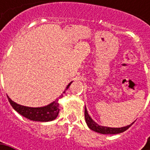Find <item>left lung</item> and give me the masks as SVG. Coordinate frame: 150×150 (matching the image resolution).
I'll use <instances>...</instances> for the list:
<instances>
[{
	"label": "left lung",
	"mask_w": 150,
	"mask_h": 150,
	"mask_svg": "<svg viewBox=\"0 0 150 150\" xmlns=\"http://www.w3.org/2000/svg\"><path fill=\"white\" fill-rule=\"evenodd\" d=\"M85 120H86V123L88 124V126L89 127L90 129L93 130L95 132H98V133H100V134H120V133H123L125 130H127L132 124H131L126 127H123V128H108V127H103V126H100L98 124H96L95 122L91 118L88 113V111H87V108L85 107Z\"/></svg>",
	"instance_id": "obj_1"
}]
</instances>
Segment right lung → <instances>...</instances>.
I'll return each mask as SVG.
<instances>
[{
  "mask_svg": "<svg viewBox=\"0 0 150 150\" xmlns=\"http://www.w3.org/2000/svg\"><path fill=\"white\" fill-rule=\"evenodd\" d=\"M71 83H70L67 85V88H68V87L70 86ZM62 95H63V93L61 95V97H62ZM7 98H8L11 105L12 106V108L16 112H19L21 115H22L23 117L28 118L30 120H33V121H40V122L52 121V120H54L55 118L57 117L58 112H59L58 99L55 100L53 103H50V104L45 107L29 108V107L22 106V105L16 103L9 97H7Z\"/></svg>",
  "mask_w": 150,
  "mask_h": 150,
  "instance_id": "obj_1",
  "label": "right lung"
}]
</instances>
